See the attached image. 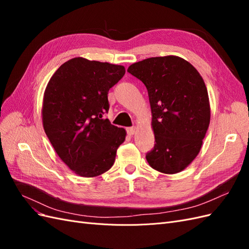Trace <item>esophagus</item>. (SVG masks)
<instances>
[{"label": "esophagus", "instance_id": "34e87169", "mask_svg": "<svg viewBox=\"0 0 249 249\" xmlns=\"http://www.w3.org/2000/svg\"><path fill=\"white\" fill-rule=\"evenodd\" d=\"M126 132H127V134L130 135V136H132V135H134V134H135V132H136V127H135V126L127 127V129H126Z\"/></svg>", "mask_w": 249, "mask_h": 249}]
</instances>
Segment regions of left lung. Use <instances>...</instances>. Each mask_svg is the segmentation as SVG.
I'll return each instance as SVG.
<instances>
[{"label": "left lung", "instance_id": "left-lung-1", "mask_svg": "<svg viewBox=\"0 0 249 249\" xmlns=\"http://www.w3.org/2000/svg\"><path fill=\"white\" fill-rule=\"evenodd\" d=\"M145 85L156 144L149 166L166 175L184 170L196 158L210 124L208 90L195 67L178 56L152 57L129 66Z\"/></svg>", "mask_w": 249, "mask_h": 249}]
</instances>
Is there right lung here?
Returning <instances> with one entry per match:
<instances>
[{
    "instance_id": "add662e5",
    "label": "right lung",
    "mask_w": 249,
    "mask_h": 249,
    "mask_svg": "<svg viewBox=\"0 0 249 249\" xmlns=\"http://www.w3.org/2000/svg\"><path fill=\"white\" fill-rule=\"evenodd\" d=\"M124 73L123 65L77 57L59 67L44 90V132L60 159L80 177L108 171L125 140V130L104 118L109 89Z\"/></svg>"
}]
</instances>
